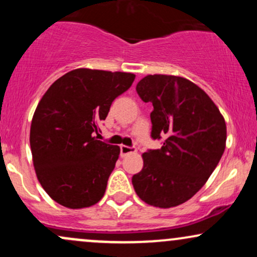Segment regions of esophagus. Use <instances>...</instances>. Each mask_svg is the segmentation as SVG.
<instances>
[{
	"label": "esophagus",
	"instance_id": "obj_1",
	"mask_svg": "<svg viewBox=\"0 0 257 257\" xmlns=\"http://www.w3.org/2000/svg\"><path fill=\"white\" fill-rule=\"evenodd\" d=\"M134 152H137V149H135V147L124 146V145L120 146V155L122 156H125L128 155V153H134Z\"/></svg>",
	"mask_w": 257,
	"mask_h": 257
}]
</instances>
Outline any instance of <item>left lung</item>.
<instances>
[{
	"instance_id": "1",
	"label": "left lung",
	"mask_w": 257,
	"mask_h": 257,
	"mask_svg": "<svg viewBox=\"0 0 257 257\" xmlns=\"http://www.w3.org/2000/svg\"><path fill=\"white\" fill-rule=\"evenodd\" d=\"M151 102L153 140L158 150L143 155L144 168L133 176L135 192L147 204L172 208L204 186L226 147V123L204 90L178 76L149 75L137 84Z\"/></svg>"
}]
</instances>
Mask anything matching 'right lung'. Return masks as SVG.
Returning a JSON list of instances; mask_svg holds the SVG:
<instances>
[{
  "instance_id": "1",
  "label": "right lung",
  "mask_w": 257,
  "mask_h": 257,
  "mask_svg": "<svg viewBox=\"0 0 257 257\" xmlns=\"http://www.w3.org/2000/svg\"><path fill=\"white\" fill-rule=\"evenodd\" d=\"M134 73L77 69L53 83L38 102L30 129L32 161L52 199L70 209L104 197L119 147L98 140L99 123Z\"/></svg>"
}]
</instances>
